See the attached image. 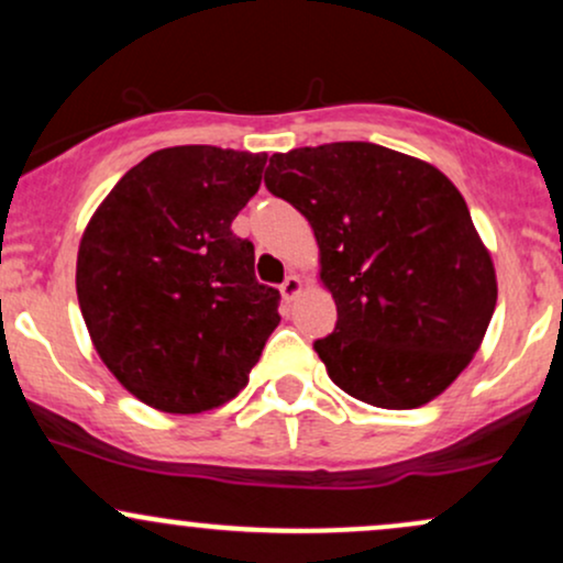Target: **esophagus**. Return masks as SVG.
I'll use <instances>...</instances> for the list:
<instances>
[{"label": "esophagus", "mask_w": 563, "mask_h": 563, "mask_svg": "<svg viewBox=\"0 0 563 563\" xmlns=\"http://www.w3.org/2000/svg\"><path fill=\"white\" fill-rule=\"evenodd\" d=\"M280 294H283V299H286V301H294L296 296L301 294V277L299 275H288L286 280H283Z\"/></svg>", "instance_id": "34e87169"}]
</instances>
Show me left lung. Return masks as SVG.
Masks as SVG:
<instances>
[{
  "label": "left lung",
  "instance_id": "obj_1",
  "mask_svg": "<svg viewBox=\"0 0 563 563\" xmlns=\"http://www.w3.org/2000/svg\"><path fill=\"white\" fill-rule=\"evenodd\" d=\"M264 185L318 238L339 320L314 352L333 384L386 410L421 407L448 389L497 301L493 260L457 187L376 142L275 153Z\"/></svg>",
  "mask_w": 563,
  "mask_h": 563
}]
</instances>
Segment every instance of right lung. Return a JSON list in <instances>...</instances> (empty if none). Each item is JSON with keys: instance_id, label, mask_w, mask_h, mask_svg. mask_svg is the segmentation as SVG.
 Listing matches in <instances>:
<instances>
[{"instance_id": "1", "label": "right lung", "mask_w": 563, "mask_h": 563, "mask_svg": "<svg viewBox=\"0 0 563 563\" xmlns=\"http://www.w3.org/2000/svg\"><path fill=\"white\" fill-rule=\"evenodd\" d=\"M264 164V153L164 147L119 179L84 230L76 294L92 344L156 410L228 402L280 322V290L256 280L254 243L232 232Z\"/></svg>"}]
</instances>
